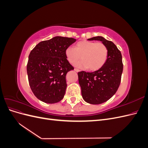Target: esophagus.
<instances>
[{"mask_svg":"<svg viewBox=\"0 0 148 148\" xmlns=\"http://www.w3.org/2000/svg\"><path fill=\"white\" fill-rule=\"evenodd\" d=\"M74 70H75V71H77V72H78V71H79V70L78 69H75Z\"/></svg>","mask_w":148,"mask_h":148,"instance_id":"esophagus-1","label":"esophagus"}]
</instances>
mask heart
<instances>
[{"instance_id": "heart-1", "label": "heart", "mask_w": 148, "mask_h": 148, "mask_svg": "<svg viewBox=\"0 0 148 148\" xmlns=\"http://www.w3.org/2000/svg\"><path fill=\"white\" fill-rule=\"evenodd\" d=\"M67 60L71 64H75L80 59L82 62L76 66L83 69H88L89 71H97L105 64L108 57V49L102 42L92 41H79L75 48L69 47L65 51Z\"/></svg>"}]
</instances>
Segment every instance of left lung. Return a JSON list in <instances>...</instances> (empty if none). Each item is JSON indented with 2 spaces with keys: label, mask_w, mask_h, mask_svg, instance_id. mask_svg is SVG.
I'll return each mask as SVG.
<instances>
[{
  "label": "left lung",
  "mask_w": 148,
  "mask_h": 148,
  "mask_svg": "<svg viewBox=\"0 0 148 148\" xmlns=\"http://www.w3.org/2000/svg\"><path fill=\"white\" fill-rule=\"evenodd\" d=\"M108 49V57L102 68L94 72L84 71L78 73L79 84L83 99L91 104H99L112 97L120 86L123 71L122 57L115 44L102 36L93 37Z\"/></svg>",
  "instance_id": "left-lung-1"
}]
</instances>
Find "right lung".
<instances>
[{"label":"right lung","instance_id":"obj_1","mask_svg":"<svg viewBox=\"0 0 148 148\" xmlns=\"http://www.w3.org/2000/svg\"><path fill=\"white\" fill-rule=\"evenodd\" d=\"M75 41L74 38L56 36L40 42L31 51L26 67L28 81L40 101L53 104L64 98L66 75L74 69L66 59L65 51Z\"/></svg>","mask_w":148,"mask_h":148}]
</instances>
